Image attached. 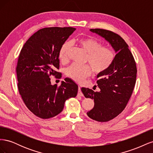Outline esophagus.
<instances>
[{
    "instance_id": "1",
    "label": "esophagus",
    "mask_w": 153,
    "mask_h": 153,
    "mask_svg": "<svg viewBox=\"0 0 153 153\" xmlns=\"http://www.w3.org/2000/svg\"><path fill=\"white\" fill-rule=\"evenodd\" d=\"M78 96H83V93L81 91V89L80 87H78Z\"/></svg>"
}]
</instances>
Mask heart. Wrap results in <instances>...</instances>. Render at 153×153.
I'll use <instances>...</instances> for the list:
<instances>
[{"label": "heart", "mask_w": 153, "mask_h": 153, "mask_svg": "<svg viewBox=\"0 0 153 153\" xmlns=\"http://www.w3.org/2000/svg\"><path fill=\"white\" fill-rule=\"evenodd\" d=\"M73 43L77 45L87 53L85 62L87 64L78 65L73 64L69 66L66 70V75L77 82H82L85 78L89 76L92 69L95 75L105 72L113 64L115 54L114 50L107 47H103L98 41L91 38H79L74 39ZM70 48V44L65 43L62 45L59 51V59L62 62L68 60V52Z\"/></svg>", "instance_id": "b5f03b06"}]
</instances>
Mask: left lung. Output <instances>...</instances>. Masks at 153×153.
Instances as JSON below:
<instances>
[{
    "label": "left lung",
    "instance_id": "1",
    "mask_svg": "<svg viewBox=\"0 0 153 153\" xmlns=\"http://www.w3.org/2000/svg\"><path fill=\"white\" fill-rule=\"evenodd\" d=\"M90 30L105 38L116 53L112 66L97 75L100 91L81 89L85 98L94 101V108L87 112L88 116L96 121L107 122L123 112L130 98L136 82V63L128 45L119 35L101 29Z\"/></svg>",
    "mask_w": 153,
    "mask_h": 153
}]
</instances>
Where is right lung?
<instances>
[{"mask_svg": "<svg viewBox=\"0 0 153 153\" xmlns=\"http://www.w3.org/2000/svg\"><path fill=\"white\" fill-rule=\"evenodd\" d=\"M76 30L73 27H47L31 36L22 48L16 72L18 88L31 112L41 119L61 113L66 100L77 95L78 85L66 78L60 86L52 85L50 76L61 78L59 53L62 45Z\"/></svg>", "mask_w": 153, "mask_h": 153, "instance_id": "add662e5", "label": "right lung"}]
</instances>
